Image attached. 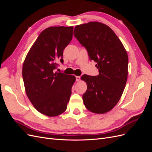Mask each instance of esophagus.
Instances as JSON below:
<instances>
[{
	"label": "esophagus",
	"mask_w": 152,
	"mask_h": 152,
	"mask_svg": "<svg viewBox=\"0 0 152 152\" xmlns=\"http://www.w3.org/2000/svg\"><path fill=\"white\" fill-rule=\"evenodd\" d=\"M75 78H76V81H79L80 79V76H76Z\"/></svg>",
	"instance_id": "obj_1"
}]
</instances>
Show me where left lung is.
I'll return each mask as SVG.
<instances>
[{
    "label": "left lung",
    "instance_id": "1",
    "mask_svg": "<svg viewBox=\"0 0 152 152\" xmlns=\"http://www.w3.org/2000/svg\"><path fill=\"white\" fill-rule=\"evenodd\" d=\"M75 37L84 47L90 60L96 62L99 75H83L87 85L82 99L91 112L104 113L118 102L126 87L128 56L121 41L109 26L99 22L75 26Z\"/></svg>",
    "mask_w": 152,
    "mask_h": 152
}]
</instances>
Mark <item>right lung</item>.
Returning a JSON list of instances; mask_svg holds the SVG:
<instances>
[{"label":"right lung","instance_id":"add662e5","mask_svg":"<svg viewBox=\"0 0 152 152\" xmlns=\"http://www.w3.org/2000/svg\"><path fill=\"white\" fill-rule=\"evenodd\" d=\"M73 26H52L43 30L27 54L22 75L28 99L36 110L49 117L65 111L75 81L73 75L54 72L63 50L71 42Z\"/></svg>","mask_w":152,"mask_h":152}]
</instances>
